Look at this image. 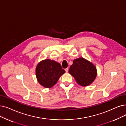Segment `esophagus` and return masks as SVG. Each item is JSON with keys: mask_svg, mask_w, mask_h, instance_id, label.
<instances>
[{"mask_svg": "<svg viewBox=\"0 0 126 126\" xmlns=\"http://www.w3.org/2000/svg\"><path fill=\"white\" fill-rule=\"evenodd\" d=\"M65 72H66V73H67V72H68V68H65Z\"/></svg>", "mask_w": 126, "mask_h": 126, "instance_id": "esophagus-1", "label": "esophagus"}]
</instances>
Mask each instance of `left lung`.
<instances>
[{"label": "left lung", "mask_w": 126, "mask_h": 126, "mask_svg": "<svg viewBox=\"0 0 126 126\" xmlns=\"http://www.w3.org/2000/svg\"><path fill=\"white\" fill-rule=\"evenodd\" d=\"M68 72L74 77L77 82L82 86L91 84L97 76L95 65L83 58L74 60Z\"/></svg>", "instance_id": "obj_1"}]
</instances>
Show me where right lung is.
<instances>
[{
    "mask_svg": "<svg viewBox=\"0 0 126 126\" xmlns=\"http://www.w3.org/2000/svg\"><path fill=\"white\" fill-rule=\"evenodd\" d=\"M65 73L60 64L50 59L40 62L35 69L38 82L46 88H50L56 84L60 77Z\"/></svg>",
    "mask_w": 126,
    "mask_h": 126,
    "instance_id": "add662e5",
    "label": "right lung"
}]
</instances>
